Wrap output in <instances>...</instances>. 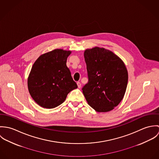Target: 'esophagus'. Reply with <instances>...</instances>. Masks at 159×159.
<instances>
[{"instance_id":"esophagus-1","label":"esophagus","mask_w":159,"mask_h":159,"mask_svg":"<svg viewBox=\"0 0 159 159\" xmlns=\"http://www.w3.org/2000/svg\"><path fill=\"white\" fill-rule=\"evenodd\" d=\"M77 85H78V87L79 88H80L81 86V84L80 82H78V83H77Z\"/></svg>"}]
</instances>
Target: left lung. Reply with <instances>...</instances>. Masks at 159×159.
Returning a JSON list of instances; mask_svg holds the SVG:
<instances>
[{"label":"left lung","instance_id":"obj_1","mask_svg":"<svg viewBox=\"0 0 159 159\" xmlns=\"http://www.w3.org/2000/svg\"><path fill=\"white\" fill-rule=\"evenodd\" d=\"M88 83L83 88L88 103L97 112L117 107L125 95L128 71L122 59L112 51L94 47L84 52Z\"/></svg>","mask_w":159,"mask_h":159}]
</instances>
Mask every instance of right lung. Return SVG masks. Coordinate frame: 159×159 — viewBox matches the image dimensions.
I'll list each match as a JSON object with an SVG mask.
<instances>
[{
    "label": "right lung",
    "instance_id": "1",
    "mask_svg": "<svg viewBox=\"0 0 159 159\" xmlns=\"http://www.w3.org/2000/svg\"><path fill=\"white\" fill-rule=\"evenodd\" d=\"M71 52L56 49L42 54L34 62L27 86L30 95L39 106L48 109L57 107L70 91L78 88L66 65Z\"/></svg>",
    "mask_w": 159,
    "mask_h": 159
}]
</instances>
